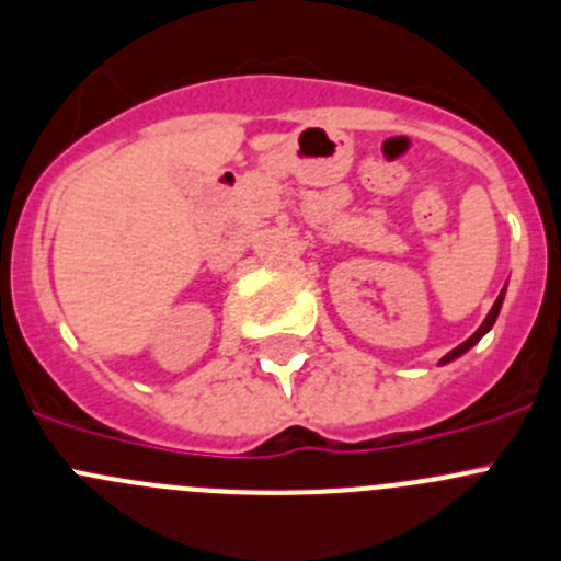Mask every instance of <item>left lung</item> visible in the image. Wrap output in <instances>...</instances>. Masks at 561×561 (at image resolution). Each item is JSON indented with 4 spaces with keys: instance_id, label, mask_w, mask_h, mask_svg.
Returning <instances> with one entry per match:
<instances>
[{
    "instance_id": "1",
    "label": "left lung",
    "mask_w": 561,
    "mask_h": 561,
    "mask_svg": "<svg viewBox=\"0 0 561 561\" xmlns=\"http://www.w3.org/2000/svg\"><path fill=\"white\" fill-rule=\"evenodd\" d=\"M504 293H506V287H504V290H501V296H499V298H495V305H493V310L486 312L484 323H481V327H479V329H476V332H473V334H470V337H468V340H465V343H462V345H457V348H454V352H448V354H446V357L439 359V365H448V363H454V359H457V357H462V354H465V352H470V348H473V345H476V343H479V340H481V337H484V334H486V332H490V329H493L495 318H499V312H501V305H504Z\"/></svg>"
}]
</instances>
